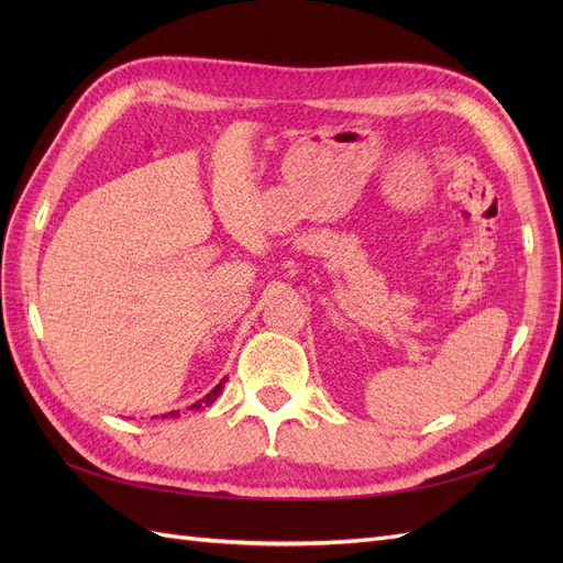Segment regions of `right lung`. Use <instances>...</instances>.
<instances>
[{
    "mask_svg": "<svg viewBox=\"0 0 563 563\" xmlns=\"http://www.w3.org/2000/svg\"><path fill=\"white\" fill-rule=\"evenodd\" d=\"M223 385H225V380H220L211 391H209V395L207 397H203V399H199V401H195L192 406H190V411H192V408H203V406H211L216 399H218V395H220V391H223ZM166 416H180L178 411H172V413H166ZM166 416H162V418H166Z\"/></svg>",
    "mask_w": 563,
    "mask_h": 563,
    "instance_id": "add662e5",
    "label": "right lung"
}]
</instances>
